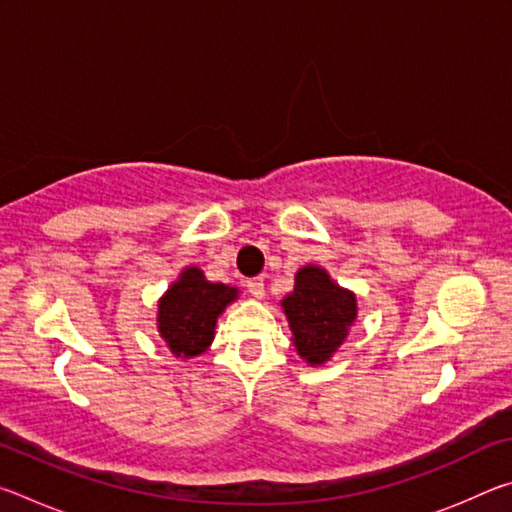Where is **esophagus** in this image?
I'll return each mask as SVG.
<instances>
[{"mask_svg":"<svg viewBox=\"0 0 512 512\" xmlns=\"http://www.w3.org/2000/svg\"><path fill=\"white\" fill-rule=\"evenodd\" d=\"M246 287H248L250 296H253V298H264V280H262V277H250V280H246Z\"/></svg>","mask_w":512,"mask_h":512,"instance_id":"obj_1","label":"esophagus"}]
</instances>
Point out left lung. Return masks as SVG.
<instances>
[{"label":"left lung","mask_w":512,"mask_h":512,"mask_svg":"<svg viewBox=\"0 0 512 512\" xmlns=\"http://www.w3.org/2000/svg\"><path fill=\"white\" fill-rule=\"evenodd\" d=\"M296 352L309 366L334 357L357 320V296L336 284L325 268L309 264L296 273V284L282 300Z\"/></svg>","instance_id":"left-lung-1"}]
</instances>
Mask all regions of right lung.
Wrapping results in <instances>:
<instances>
[{"mask_svg":"<svg viewBox=\"0 0 512 512\" xmlns=\"http://www.w3.org/2000/svg\"><path fill=\"white\" fill-rule=\"evenodd\" d=\"M237 296V287L205 280L201 268L187 266L158 302V332L173 357L189 359L210 348L216 318Z\"/></svg>","mask_w":512,"mask_h":512,"instance_id":"add662e5","label":"right lung"}]
</instances>
